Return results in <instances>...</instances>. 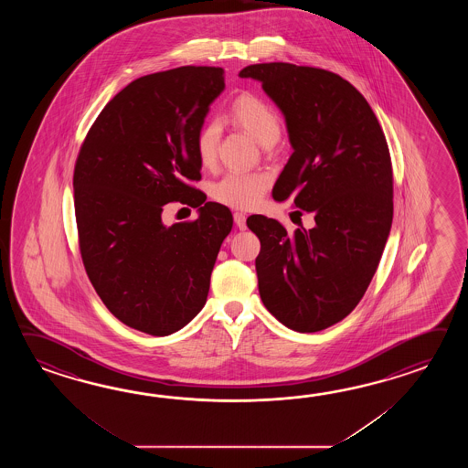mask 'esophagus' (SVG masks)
Wrapping results in <instances>:
<instances>
[{
    "instance_id": "1",
    "label": "esophagus",
    "mask_w": 468,
    "mask_h": 468,
    "mask_svg": "<svg viewBox=\"0 0 468 468\" xmlns=\"http://www.w3.org/2000/svg\"><path fill=\"white\" fill-rule=\"evenodd\" d=\"M246 214H242V212H234V222H236V226H238L239 229L244 230L248 226H246Z\"/></svg>"
}]
</instances>
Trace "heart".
I'll list each match as a JSON object with an SVG mask.
<instances>
[{
    "instance_id": "b5f03b06",
    "label": "heart",
    "mask_w": 468,
    "mask_h": 468,
    "mask_svg": "<svg viewBox=\"0 0 468 468\" xmlns=\"http://www.w3.org/2000/svg\"><path fill=\"white\" fill-rule=\"evenodd\" d=\"M230 117L258 140L261 145H272L281 133L278 112L268 101L252 93H242L230 105ZM219 122H206L196 135V154L204 167L214 165L219 147ZM269 180L254 172H229L214 182L210 194L222 206L232 209L256 207L268 190Z\"/></svg>"
}]
</instances>
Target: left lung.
I'll return each instance as SVG.
<instances>
[{
    "instance_id": "8db88e82",
    "label": "left lung",
    "mask_w": 468,
    "mask_h": 468,
    "mask_svg": "<svg viewBox=\"0 0 468 468\" xmlns=\"http://www.w3.org/2000/svg\"><path fill=\"white\" fill-rule=\"evenodd\" d=\"M286 117L292 155L272 197L314 214L313 229L289 234L250 216L261 240L259 294L274 318L316 333L346 318L377 272L393 220L388 144L367 99L333 71L272 61L249 65Z\"/></svg>"
}]
</instances>
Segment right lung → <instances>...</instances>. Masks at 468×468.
I'll use <instances>...</instances> for the list:
<instances>
[{
	"label": "right lung",
	"mask_w": 468,
	"mask_h": 468,
	"mask_svg": "<svg viewBox=\"0 0 468 468\" xmlns=\"http://www.w3.org/2000/svg\"><path fill=\"white\" fill-rule=\"evenodd\" d=\"M220 67H179L133 80L100 112L73 172L80 254L91 286L130 328L167 336L204 308L228 207L206 202L196 135L224 90ZM196 221L161 222L169 201Z\"/></svg>",
	"instance_id": "right-lung-1"
}]
</instances>
